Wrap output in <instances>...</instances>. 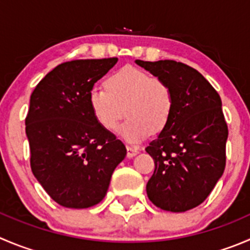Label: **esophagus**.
Listing matches in <instances>:
<instances>
[{
  "label": "esophagus",
  "mask_w": 250,
  "mask_h": 250,
  "mask_svg": "<svg viewBox=\"0 0 250 250\" xmlns=\"http://www.w3.org/2000/svg\"><path fill=\"white\" fill-rule=\"evenodd\" d=\"M126 149H127V157H129V158H131V157H135L137 153H139V148H137V147L126 146Z\"/></svg>",
  "instance_id": "obj_1"
}]
</instances>
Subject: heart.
Segmentation results:
<instances>
[{"instance_id":"1","label":"heart","mask_w":250,"mask_h":250,"mask_svg":"<svg viewBox=\"0 0 250 250\" xmlns=\"http://www.w3.org/2000/svg\"><path fill=\"white\" fill-rule=\"evenodd\" d=\"M88 103L97 123L113 131L124 116L127 120L119 129V135L130 144L146 140L151 132H161L168 125L174 106V97L165 81L148 72L125 66L108 77L105 88L94 85Z\"/></svg>"}]
</instances>
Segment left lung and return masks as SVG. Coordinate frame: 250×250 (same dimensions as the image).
<instances>
[{
	"mask_svg": "<svg viewBox=\"0 0 250 250\" xmlns=\"http://www.w3.org/2000/svg\"><path fill=\"white\" fill-rule=\"evenodd\" d=\"M135 62L165 81L174 97L169 123L146 147L154 161L147 196L162 210H191L205 201L225 170L228 127L222 102L208 81L185 63Z\"/></svg>",
	"mask_w": 250,
	"mask_h": 250,
	"instance_id": "1",
	"label": "left lung"
}]
</instances>
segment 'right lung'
<instances>
[{
	"mask_svg": "<svg viewBox=\"0 0 250 250\" xmlns=\"http://www.w3.org/2000/svg\"><path fill=\"white\" fill-rule=\"evenodd\" d=\"M116 58L75 60L50 71L35 87L25 118L30 167L50 198L68 208L101 203L126 156L120 140L97 123L88 103L94 83Z\"/></svg>",
	"mask_w": 250,
	"mask_h": 250,
	"instance_id": "add662e5",
	"label": "right lung"
}]
</instances>
